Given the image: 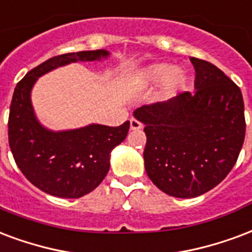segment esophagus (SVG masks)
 Returning <instances> with one entry per match:
<instances>
[{"label": "esophagus", "instance_id": "1", "mask_svg": "<svg viewBox=\"0 0 252 252\" xmlns=\"http://www.w3.org/2000/svg\"><path fill=\"white\" fill-rule=\"evenodd\" d=\"M129 126H131L132 131H137V129H141V128H143V124H141L139 120H136V119H131V120H129Z\"/></svg>", "mask_w": 252, "mask_h": 252}]
</instances>
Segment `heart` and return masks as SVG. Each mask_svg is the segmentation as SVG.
<instances>
[{"instance_id": "obj_1", "label": "heart", "mask_w": 252, "mask_h": 252, "mask_svg": "<svg viewBox=\"0 0 252 252\" xmlns=\"http://www.w3.org/2000/svg\"><path fill=\"white\" fill-rule=\"evenodd\" d=\"M186 72L182 68H171L167 64H155L144 69L140 73L143 85H154L163 81L165 91H176L186 84Z\"/></svg>"}]
</instances>
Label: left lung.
I'll return each instance as SVG.
<instances>
[{
  "label": "left lung",
  "mask_w": 252,
  "mask_h": 252,
  "mask_svg": "<svg viewBox=\"0 0 252 252\" xmlns=\"http://www.w3.org/2000/svg\"><path fill=\"white\" fill-rule=\"evenodd\" d=\"M195 92L143 105L144 164L156 187L175 197H196L216 187L235 165L246 135L240 88L220 69L191 57Z\"/></svg>",
  "instance_id": "1"
}]
</instances>
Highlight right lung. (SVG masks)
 Here are the masks:
<instances>
[{
    "mask_svg": "<svg viewBox=\"0 0 252 252\" xmlns=\"http://www.w3.org/2000/svg\"><path fill=\"white\" fill-rule=\"evenodd\" d=\"M108 56L102 49L55 56L28 72L16 85L7 121L9 147L24 176L49 195L77 199L97 187L109 171L112 150L126 140L129 121L119 126L92 124L73 131H48L34 116L32 87L57 66Z\"/></svg>",
    "mask_w": 252,
    "mask_h": 252,
    "instance_id": "add662e5",
    "label": "right lung"
}]
</instances>
